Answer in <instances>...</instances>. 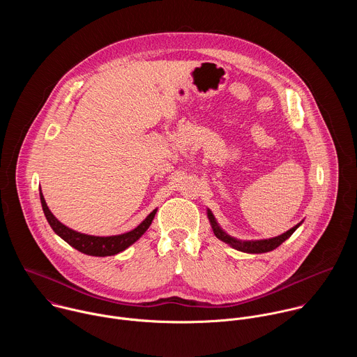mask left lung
<instances>
[{"label":"left lung","instance_id":"left-lung-1","mask_svg":"<svg viewBox=\"0 0 357 357\" xmlns=\"http://www.w3.org/2000/svg\"><path fill=\"white\" fill-rule=\"evenodd\" d=\"M208 218H209L211 226H212V229H213V233H215V236H216L219 240L227 243L229 245H231L233 248H236V250H238V251H243V252H252V254L268 252V251L277 248V247H278L280 244H282L288 237H291V234H292V233L301 226V223H302V222L298 223L296 226H294V227L289 229L288 231H285V233H282V234H280V236H277V237H273V238L254 240V241H252V240H251V241H243V240H237V238L229 236L226 231H223V230L220 229V226L218 225V222H216L213 213H212L209 209H208Z\"/></svg>","mask_w":357,"mask_h":357}]
</instances>
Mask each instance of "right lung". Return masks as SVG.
<instances>
[{
    "label": "right lung",
    "instance_id": "add662e5",
    "mask_svg": "<svg viewBox=\"0 0 357 357\" xmlns=\"http://www.w3.org/2000/svg\"><path fill=\"white\" fill-rule=\"evenodd\" d=\"M40 196V203H42V209L45 213V218L50 227L54 229V231L63 238L68 244H70L73 248L79 250L83 254H87V256H94V257H106V256H114V254L124 251L127 247L134 244L151 226L152 220L155 218L157 209L152 211L142 223H139L134 230L117 234V236H107V237H100V236H90V234H83L79 231H75L61 223L52 212L49 211L45 197L42 192H39Z\"/></svg>",
    "mask_w": 357,
    "mask_h": 357
}]
</instances>
